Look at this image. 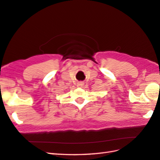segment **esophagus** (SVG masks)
Instances as JSON below:
<instances>
[{
    "label": "esophagus",
    "mask_w": 160,
    "mask_h": 160,
    "mask_svg": "<svg viewBox=\"0 0 160 160\" xmlns=\"http://www.w3.org/2000/svg\"><path fill=\"white\" fill-rule=\"evenodd\" d=\"M78 87H83L84 86V82H78V85H77Z\"/></svg>",
    "instance_id": "esophagus-1"
}]
</instances>
